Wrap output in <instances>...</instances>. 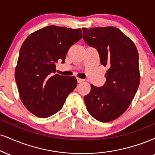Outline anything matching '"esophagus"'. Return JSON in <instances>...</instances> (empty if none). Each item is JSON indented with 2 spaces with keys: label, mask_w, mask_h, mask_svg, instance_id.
I'll use <instances>...</instances> for the list:
<instances>
[{
  "label": "esophagus",
  "mask_w": 155,
  "mask_h": 155,
  "mask_svg": "<svg viewBox=\"0 0 155 155\" xmlns=\"http://www.w3.org/2000/svg\"><path fill=\"white\" fill-rule=\"evenodd\" d=\"M77 79V82L79 83V84L83 82V81H84V79H80V78H77V79Z\"/></svg>",
  "instance_id": "obj_1"
}]
</instances>
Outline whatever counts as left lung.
Returning a JSON list of instances; mask_svg holds the SVG:
<instances>
[{
	"label": "left lung",
	"instance_id": "left-lung-1",
	"mask_svg": "<svg viewBox=\"0 0 155 155\" xmlns=\"http://www.w3.org/2000/svg\"><path fill=\"white\" fill-rule=\"evenodd\" d=\"M83 39L96 48L100 63L109 69L102 87L91 85L84 96L86 107L93 118L109 122L124 113L135 96L140 82L139 53L131 40L113 27L82 28Z\"/></svg>",
	"mask_w": 155,
	"mask_h": 155
}]
</instances>
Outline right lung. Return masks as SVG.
Here are the masks:
<instances>
[{
    "label": "right lung",
    "mask_w": 155,
    "mask_h": 155,
    "mask_svg": "<svg viewBox=\"0 0 155 155\" xmlns=\"http://www.w3.org/2000/svg\"><path fill=\"white\" fill-rule=\"evenodd\" d=\"M82 37L81 29L49 26L31 33L22 44L15 70L20 98L31 113L48 118L63 107L77 85L74 76L55 74L70 47Z\"/></svg>",
    "instance_id": "obj_1"
}]
</instances>
